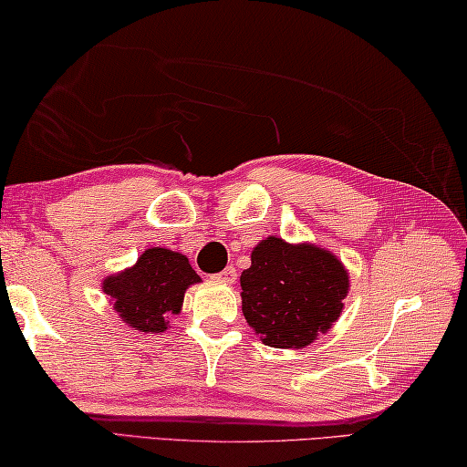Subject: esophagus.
Returning a JSON list of instances; mask_svg holds the SVG:
<instances>
[{"mask_svg": "<svg viewBox=\"0 0 467 467\" xmlns=\"http://www.w3.org/2000/svg\"><path fill=\"white\" fill-rule=\"evenodd\" d=\"M213 277H215L217 281H223V284H234L235 277H238V273H235L234 266H225L223 271L217 273V275H213Z\"/></svg>", "mask_w": 467, "mask_h": 467, "instance_id": "34e87169", "label": "esophagus"}]
</instances>
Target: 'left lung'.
Returning a JSON list of instances; mask_svg holds the SVG:
<instances>
[{
  "mask_svg": "<svg viewBox=\"0 0 467 467\" xmlns=\"http://www.w3.org/2000/svg\"><path fill=\"white\" fill-rule=\"evenodd\" d=\"M242 312L265 346L304 348L331 328L349 277L328 250L266 238L242 273Z\"/></svg>",
  "mask_w": 467,
  "mask_h": 467,
  "instance_id": "obj_1",
  "label": "left lung"
}]
</instances>
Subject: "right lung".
I'll return each instance as SVG.
<instances>
[{
	"mask_svg": "<svg viewBox=\"0 0 467 467\" xmlns=\"http://www.w3.org/2000/svg\"><path fill=\"white\" fill-rule=\"evenodd\" d=\"M188 258L167 248L144 250L132 269L105 279L103 289L113 308L130 327L144 333H163L167 317L178 315L183 292L198 284Z\"/></svg>",
	"mask_w": 467,
	"mask_h": 467,
	"instance_id": "right-lung-1",
	"label": "right lung"
}]
</instances>
